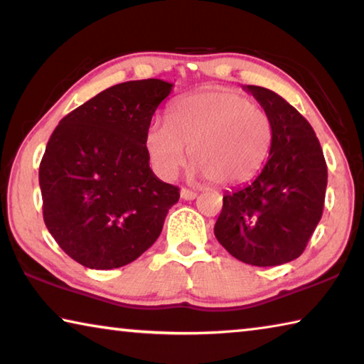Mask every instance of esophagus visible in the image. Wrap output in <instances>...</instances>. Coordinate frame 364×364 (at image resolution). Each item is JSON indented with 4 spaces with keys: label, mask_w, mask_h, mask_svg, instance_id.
I'll return each instance as SVG.
<instances>
[{
    "label": "esophagus",
    "mask_w": 364,
    "mask_h": 364,
    "mask_svg": "<svg viewBox=\"0 0 364 364\" xmlns=\"http://www.w3.org/2000/svg\"><path fill=\"white\" fill-rule=\"evenodd\" d=\"M180 196H181V199H184V200H193V199H196L197 194L194 193V191L186 189V188H181Z\"/></svg>",
    "instance_id": "obj_1"
}]
</instances>
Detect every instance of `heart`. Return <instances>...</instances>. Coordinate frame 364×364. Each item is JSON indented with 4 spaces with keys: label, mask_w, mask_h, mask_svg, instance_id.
<instances>
[{
    "label": "heart",
    "mask_w": 364,
    "mask_h": 364,
    "mask_svg": "<svg viewBox=\"0 0 364 364\" xmlns=\"http://www.w3.org/2000/svg\"><path fill=\"white\" fill-rule=\"evenodd\" d=\"M273 127L268 114L232 90H204L178 100L168 123L147 127L146 149L154 170L173 178L186 164L191 173L218 186L241 184L254 176L267 159Z\"/></svg>",
    "instance_id": "b5f03b06"
}]
</instances>
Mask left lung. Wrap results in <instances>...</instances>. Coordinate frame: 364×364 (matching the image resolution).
Returning <instances> with one entry per match:
<instances>
[{
  "label": "left lung",
  "instance_id": "obj_1",
  "mask_svg": "<svg viewBox=\"0 0 364 364\" xmlns=\"http://www.w3.org/2000/svg\"><path fill=\"white\" fill-rule=\"evenodd\" d=\"M273 127L269 156L254 181L223 196L215 237L244 263L276 267L301 255L324 207L328 167L310 123L274 91L247 85Z\"/></svg>",
  "mask_w": 364,
  "mask_h": 364
}]
</instances>
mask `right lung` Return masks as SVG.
<instances>
[{
	"mask_svg": "<svg viewBox=\"0 0 364 364\" xmlns=\"http://www.w3.org/2000/svg\"><path fill=\"white\" fill-rule=\"evenodd\" d=\"M173 85L147 78L101 91L59 122L40 164L43 218L91 269L132 263L157 241L180 189L149 167L146 132Z\"/></svg>",
	"mask_w": 364,
	"mask_h": 364,
	"instance_id": "1",
	"label": "right lung"
}]
</instances>
